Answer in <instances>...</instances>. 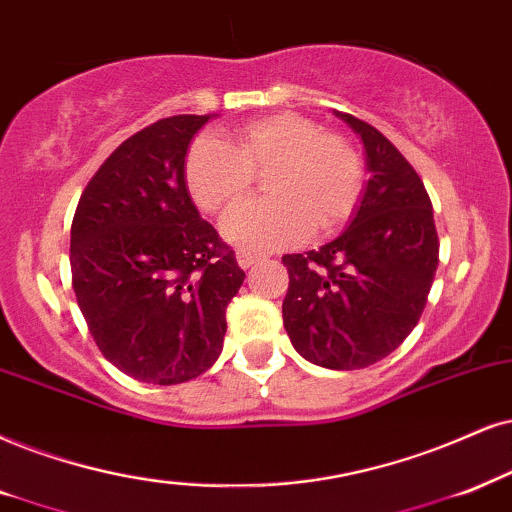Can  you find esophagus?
I'll list each match as a JSON object with an SVG mask.
<instances>
[{"instance_id":"34e87169","label":"esophagus","mask_w":512,"mask_h":512,"mask_svg":"<svg viewBox=\"0 0 512 512\" xmlns=\"http://www.w3.org/2000/svg\"><path fill=\"white\" fill-rule=\"evenodd\" d=\"M236 260H238V264H241V269H248L255 262H260V255H257V252H250V250H238Z\"/></svg>"}]
</instances>
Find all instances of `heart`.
<instances>
[{"label": "heart", "mask_w": 512, "mask_h": 512, "mask_svg": "<svg viewBox=\"0 0 512 512\" xmlns=\"http://www.w3.org/2000/svg\"><path fill=\"white\" fill-rule=\"evenodd\" d=\"M267 169L264 189L271 198L238 205L224 217V236L243 248L274 250L300 241L309 229H338L364 189L354 146L295 113L245 122L229 141L200 134L186 151L184 179L200 210L222 212L248 196L255 174Z\"/></svg>", "instance_id": "heart-1"}]
</instances>
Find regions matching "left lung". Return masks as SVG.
Returning <instances> with one entry per match:
<instances>
[{
	"label": "left lung",
	"mask_w": 512,
	"mask_h": 512,
	"mask_svg": "<svg viewBox=\"0 0 512 512\" xmlns=\"http://www.w3.org/2000/svg\"><path fill=\"white\" fill-rule=\"evenodd\" d=\"M364 141V196L335 241L283 255V326L304 359L333 371L392 354L423 314L439 264L428 191L409 160L368 122L338 113Z\"/></svg>",
	"instance_id": "left-lung-1"
}]
</instances>
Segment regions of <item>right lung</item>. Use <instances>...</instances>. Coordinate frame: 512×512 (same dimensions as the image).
<instances>
[{"label": "right lung", "instance_id": "1", "mask_svg": "<svg viewBox=\"0 0 512 512\" xmlns=\"http://www.w3.org/2000/svg\"><path fill=\"white\" fill-rule=\"evenodd\" d=\"M210 115L129 137L89 179L70 226L73 290L101 354L129 378L179 385L215 364L243 283L189 196L184 160Z\"/></svg>", "mask_w": 512, "mask_h": 512}]
</instances>
